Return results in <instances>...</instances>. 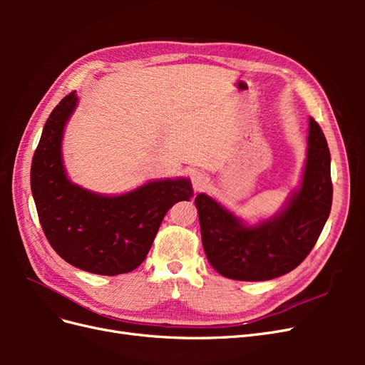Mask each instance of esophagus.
I'll return each instance as SVG.
<instances>
[{"mask_svg": "<svg viewBox=\"0 0 365 365\" xmlns=\"http://www.w3.org/2000/svg\"><path fill=\"white\" fill-rule=\"evenodd\" d=\"M192 182H193L195 190H201V189H204V187L207 185L208 178L205 176V173H202V172H193Z\"/></svg>", "mask_w": 365, "mask_h": 365, "instance_id": "esophagus-1", "label": "esophagus"}]
</instances>
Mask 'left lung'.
I'll return each instance as SVG.
<instances>
[{
  "label": "left lung",
  "instance_id": "8db88e82",
  "mask_svg": "<svg viewBox=\"0 0 365 365\" xmlns=\"http://www.w3.org/2000/svg\"><path fill=\"white\" fill-rule=\"evenodd\" d=\"M309 128L302 189L277 217L245 227L205 193L195 197L205 256L224 277L242 282L280 277L315 247L330 215L334 187L326 137L314 118Z\"/></svg>",
  "mask_w": 365,
  "mask_h": 365
}]
</instances>
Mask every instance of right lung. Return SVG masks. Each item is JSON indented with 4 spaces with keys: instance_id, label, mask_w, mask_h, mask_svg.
Returning <instances> with one entry per match:
<instances>
[{
    "instance_id": "obj_1",
    "label": "right lung",
    "mask_w": 365,
    "mask_h": 365,
    "mask_svg": "<svg viewBox=\"0 0 365 365\" xmlns=\"http://www.w3.org/2000/svg\"><path fill=\"white\" fill-rule=\"evenodd\" d=\"M65 96L43 126L31 160L30 184L48 244L73 267L101 275L134 271L146 259L169 208L189 201V180L152 181L120 196H101L74 185L65 175L61 141L76 108Z\"/></svg>"
}]
</instances>
